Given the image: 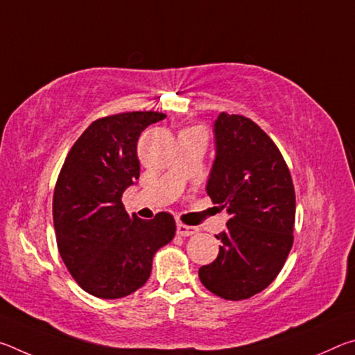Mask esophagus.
Instances as JSON below:
<instances>
[{"instance_id":"1","label":"esophagus","mask_w":355,"mask_h":355,"mask_svg":"<svg viewBox=\"0 0 355 355\" xmlns=\"http://www.w3.org/2000/svg\"><path fill=\"white\" fill-rule=\"evenodd\" d=\"M197 230L199 228L197 227H192V225H186L183 222H178L177 224V233L180 236H191V235H196Z\"/></svg>"}]
</instances>
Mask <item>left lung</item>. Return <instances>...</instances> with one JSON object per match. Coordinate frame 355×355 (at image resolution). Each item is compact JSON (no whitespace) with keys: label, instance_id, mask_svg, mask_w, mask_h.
Returning <instances> with one entry per match:
<instances>
[{"label":"left lung","instance_id":"obj_1","mask_svg":"<svg viewBox=\"0 0 355 355\" xmlns=\"http://www.w3.org/2000/svg\"><path fill=\"white\" fill-rule=\"evenodd\" d=\"M214 137L207 194L230 219L216 235L218 258L199 269V277L216 296L243 300L268 288L284 268L294 241L296 194L280 150L254 120L220 112Z\"/></svg>","mask_w":355,"mask_h":355}]
</instances>
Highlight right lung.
<instances>
[{"mask_svg": "<svg viewBox=\"0 0 355 355\" xmlns=\"http://www.w3.org/2000/svg\"><path fill=\"white\" fill-rule=\"evenodd\" d=\"M166 117L156 111L120 112L95 120L65 158L53 194L59 254L84 291L120 299L139 290L158 249L175 236L173 216H128L122 194L139 178L137 139Z\"/></svg>", "mask_w": 355, "mask_h": 355, "instance_id": "right-lung-1", "label": "right lung"}]
</instances>
